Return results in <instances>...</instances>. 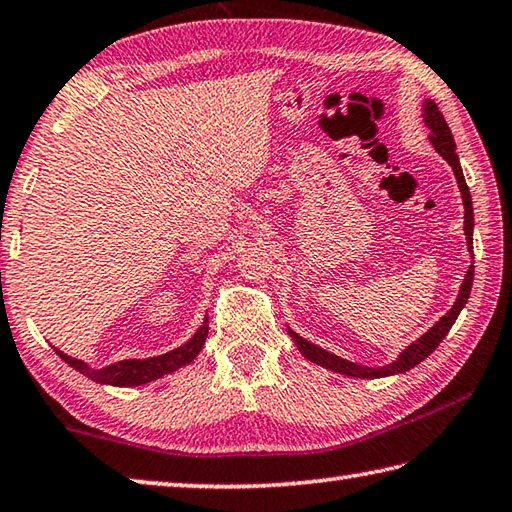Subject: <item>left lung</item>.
I'll return each instance as SVG.
<instances>
[{
	"label": "left lung",
	"mask_w": 512,
	"mask_h": 512,
	"mask_svg": "<svg viewBox=\"0 0 512 512\" xmlns=\"http://www.w3.org/2000/svg\"><path fill=\"white\" fill-rule=\"evenodd\" d=\"M423 120H426L428 129H430L428 138L432 142V147L437 149L439 156L448 162L452 171H455L457 185H459V191H461V200H464L466 243H468V252H472V227H475V216H472V198H470V191H468V185H466L464 171H461L459 156L455 153V149H457L455 138H452L448 124H446V120H443V115L439 111V106L435 104V100L423 102ZM472 278H475V265H470V269L466 272L464 283H461V289H459V296H457L455 305L450 307V312L443 314L426 334L419 336V339L414 343H410L406 350L399 354L397 361H392L390 365H383V368H368V365H359V363L341 359V356H336L332 352L323 350V347L305 341L303 336H298L296 332L289 330V327H287V332H289V336H292V341L296 343L298 352H301L307 361H312L316 365H321V368H327L332 372H339V374H345V376H356V379H381V376L403 374V372L412 370L414 365H419L423 359H426V356L435 352L437 345L443 339H446V334L450 332V327L455 325L459 312L464 310V305L468 303Z\"/></svg>",
	"instance_id": "8db88e82"
}]
</instances>
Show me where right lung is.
Here are the masks:
<instances>
[{"instance_id":"1","label":"right lung","mask_w":512,"mask_h":512,"mask_svg":"<svg viewBox=\"0 0 512 512\" xmlns=\"http://www.w3.org/2000/svg\"><path fill=\"white\" fill-rule=\"evenodd\" d=\"M207 332H209V318L205 316V321H202V325L198 327V332L191 336V339L185 345L176 347V350H171L167 354H160V356H151V359L118 361V363L106 365V368H102V370H95V368H91V365H86L80 359L66 356L62 350H57V347H55V352L60 354V359L69 363L73 370H77L84 376H89V379L95 381V383L131 388V385H144L149 381H156V379H160V376H165L169 372H176L178 368H182V365L194 361L198 352L202 350V345H205Z\"/></svg>"}]
</instances>
